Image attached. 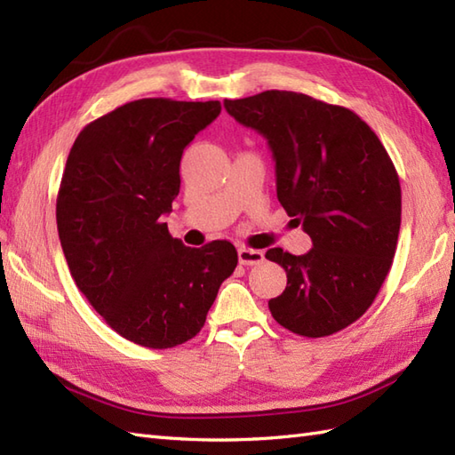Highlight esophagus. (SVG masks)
<instances>
[{
    "mask_svg": "<svg viewBox=\"0 0 455 455\" xmlns=\"http://www.w3.org/2000/svg\"><path fill=\"white\" fill-rule=\"evenodd\" d=\"M238 262L243 266H258L264 262V252L262 250H252V248H238Z\"/></svg>",
    "mask_w": 455,
    "mask_h": 455,
    "instance_id": "1",
    "label": "esophagus"
}]
</instances>
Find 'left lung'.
Here are the masks:
<instances>
[{"label":"left lung","mask_w":455,"mask_h":455,"mask_svg":"<svg viewBox=\"0 0 455 455\" xmlns=\"http://www.w3.org/2000/svg\"><path fill=\"white\" fill-rule=\"evenodd\" d=\"M225 109L267 140L277 199L313 240L303 256L266 252L287 272L272 316L307 338L342 331L370 308L397 250L401 186L387 150L354 111L305 93L269 90Z\"/></svg>","instance_id":"obj_1"}]
</instances>
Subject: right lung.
<instances>
[{"mask_svg": "<svg viewBox=\"0 0 455 455\" xmlns=\"http://www.w3.org/2000/svg\"><path fill=\"white\" fill-rule=\"evenodd\" d=\"M219 113V101L137 100L84 127L68 154L56 199L68 267L103 321L144 347L191 340L238 264L227 240L188 248L162 222L183 150Z\"/></svg>", "mask_w": 455, "mask_h": 455, "instance_id": "obj_1", "label": "right lung"}]
</instances>
